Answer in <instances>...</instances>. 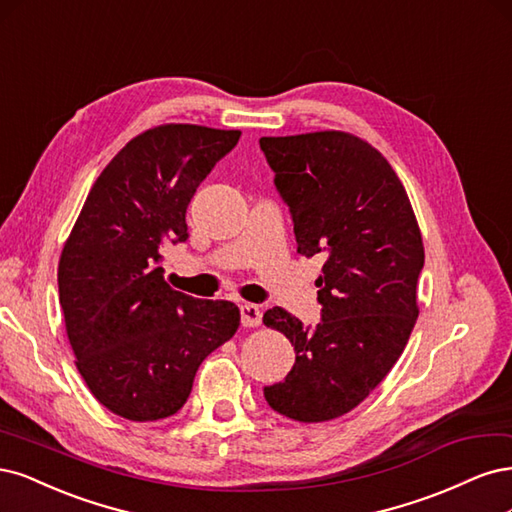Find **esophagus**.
Masks as SVG:
<instances>
[{
	"label": "esophagus",
	"instance_id": "1",
	"mask_svg": "<svg viewBox=\"0 0 512 512\" xmlns=\"http://www.w3.org/2000/svg\"><path fill=\"white\" fill-rule=\"evenodd\" d=\"M240 321L244 327H257L261 323V310L255 304H242L240 306Z\"/></svg>",
	"mask_w": 512,
	"mask_h": 512
}]
</instances>
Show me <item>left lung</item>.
I'll use <instances>...</instances> for the list:
<instances>
[{"mask_svg":"<svg viewBox=\"0 0 512 512\" xmlns=\"http://www.w3.org/2000/svg\"><path fill=\"white\" fill-rule=\"evenodd\" d=\"M289 206L298 253H325L317 278L321 323L304 327L274 306L263 323L285 334L295 364L263 387L270 408L302 423L346 415L389 374L419 317L423 240L389 161L353 134L261 138Z\"/></svg>","mask_w":512,"mask_h":512,"instance_id":"1","label":"left lung"}]
</instances>
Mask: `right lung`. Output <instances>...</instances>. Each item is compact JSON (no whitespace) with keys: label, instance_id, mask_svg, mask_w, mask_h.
<instances>
[{"label":"right lung","instance_id":"1","mask_svg":"<svg viewBox=\"0 0 512 512\" xmlns=\"http://www.w3.org/2000/svg\"><path fill=\"white\" fill-rule=\"evenodd\" d=\"M238 129L170 123L129 140L97 176L59 259V302L76 368L129 421L172 417L240 310L163 280L161 249L185 242L187 206Z\"/></svg>","mask_w":512,"mask_h":512}]
</instances>
